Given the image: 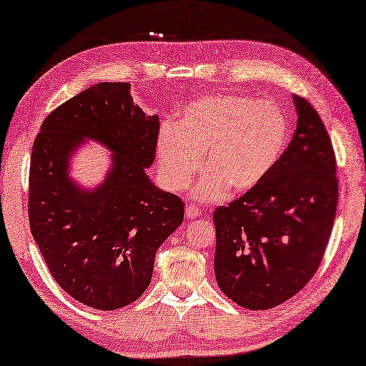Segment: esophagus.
Here are the masks:
<instances>
[{
  "label": "esophagus",
  "instance_id": "obj_1",
  "mask_svg": "<svg viewBox=\"0 0 366 366\" xmlns=\"http://www.w3.org/2000/svg\"><path fill=\"white\" fill-rule=\"evenodd\" d=\"M185 215H187V219L194 220L200 215V210L197 207H194V205H187V207H185Z\"/></svg>",
  "mask_w": 366,
  "mask_h": 366
}]
</instances>
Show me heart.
I'll use <instances>...</instances> for the list:
<instances>
[{"mask_svg":"<svg viewBox=\"0 0 366 366\" xmlns=\"http://www.w3.org/2000/svg\"><path fill=\"white\" fill-rule=\"evenodd\" d=\"M288 142V121L279 106L239 94L205 96L190 102L177 127L157 137V161L169 189L182 190L200 167L195 187L202 200H220L255 189L277 166Z\"/></svg>","mask_w":366,"mask_h":366,"instance_id":"1","label":"heart"}]
</instances>
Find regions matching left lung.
I'll return each mask as SVG.
<instances>
[{
  "mask_svg": "<svg viewBox=\"0 0 366 366\" xmlns=\"http://www.w3.org/2000/svg\"><path fill=\"white\" fill-rule=\"evenodd\" d=\"M297 129L255 189L214 212L217 284L249 310H269L308 284L325 254L337 212L330 136L305 97L293 96Z\"/></svg>",
  "mask_w": 366,
  "mask_h": 366,
  "instance_id": "8db88e82",
  "label": "left lung"
}]
</instances>
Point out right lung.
I'll return each mask as SVG.
<instances>
[{"mask_svg": "<svg viewBox=\"0 0 366 366\" xmlns=\"http://www.w3.org/2000/svg\"><path fill=\"white\" fill-rule=\"evenodd\" d=\"M159 117L134 104L129 82H99L43 121L29 167V227L53 279L76 300L116 310L151 284L156 252L184 220V202L146 174ZM82 138L115 152L97 188L69 177Z\"/></svg>", "mask_w": 366, "mask_h": 366, "instance_id": "right-lung-1", "label": "right lung"}]
</instances>
